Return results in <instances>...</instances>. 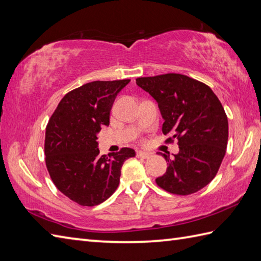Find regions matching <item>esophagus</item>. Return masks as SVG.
I'll use <instances>...</instances> for the list:
<instances>
[{
  "label": "esophagus",
  "instance_id": "obj_1",
  "mask_svg": "<svg viewBox=\"0 0 261 261\" xmlns=\"http://www.w3.org/2000/svg\"><path fill=\"white\" fill-rule=\"evenodd\" d=\"M137 157L138 158H141V159H148L149 157L151 156V153L146 152V151H137Z\"/></svg>",
  "mask_w": 261,
  "mask_h": 261
}]
</instances>
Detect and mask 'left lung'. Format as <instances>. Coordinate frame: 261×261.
Returning a JSON list of instances; mask_svg holds the SVG:
<instances>
[{
	"label": "left lung",
	"mask_w": 261,
	"mask_h": 261,
	"mask_svg": "<svg viewBox=\"0 0 261 261\" xmlns=\"http://www.w3.org/2000/svg\"><path fill=\"white\" fill-rule=\"evenodd\" d=\"M136 83L157 101L163 134L178 140L173 159L163 154L168 167L157 185L176 195L202 190L218 173L228 145V118L220 99L204 83L181 74L139 77Z\"/></svg>",
	"instance_id": "obj_1"
}]
</instances>
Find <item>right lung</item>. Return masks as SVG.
<instances>
[{
    "instance_id": "right-lung-1",
    "label": "right lung",
    "mask_w": 261,
    "mask_h": 261,
    "mask_svg": "<svg viewBox=\"0 0 261 261\" xmlns=\"http://www.w3.org/2000/svg\"><path fill=\"white\" fill-rule=\"evenodd\" d=\"M130 80L95 81L62 98L46 127V166L58 190L82 206L103 203L119 186L121 168L135 150L101 156L97 134L110 124L118 93Z\"/></svg>"
}]
</instances>
